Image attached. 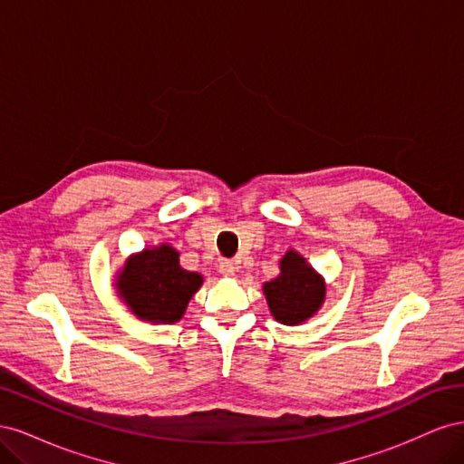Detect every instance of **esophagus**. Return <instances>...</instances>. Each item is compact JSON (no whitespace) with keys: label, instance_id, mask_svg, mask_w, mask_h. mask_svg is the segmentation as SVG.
<instances>
[{"label":"esophagus","instance_id":"1","mask_svg":"<svg viewBox=\"0 0 464 464\" xmlns=\"http://www.w3.org/2000/svg\"><path fill=\"white\" fill-rule=\"evenodd\" d=\"M218 273L224 275V276H232L236 273V265L232 261H228V259H222L218 263Z\"/></svg>","mask_w":464,"mask_h":464}]
</instances>
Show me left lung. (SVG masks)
Returning a JSON list of instances; mask_svg holds the SVG:
<instances>
[{
  "mask_svg": "<svg viewBox=\"0 0 464 464\" xmlns=\"http://www.w3.org/2000/svg\"><path fill=\"white\" fill-rule=\"evenodd\" d=\"M273 317L283 325H300L317 314L325 300V280L298 254L286 251L280 259V275L263 285Z\"/></svg>",
  "mask_w": 464,
  "mask_h": 464,
  "instance_id": "8db88e82",
  "label": "left lung"
}]
</instances>
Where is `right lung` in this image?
Here are the masks:
<instances>
[{"label":"right lung","instance_id":"add662e5","mask_svg":"<svg viewBox=\"0 0 464 464\" xmlns=\"http://www.w3.org/2000/svg\"><path fill=\"white\" fill-rule=\"evenodd\" d=\"M203 276L181 269L179 254L168 244L131 256L116 278V288L137 319L176 323L186 314Z\"/></svg>","mask_w":464,"mask_h":464}]
</instances>
